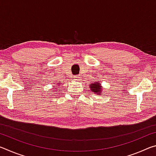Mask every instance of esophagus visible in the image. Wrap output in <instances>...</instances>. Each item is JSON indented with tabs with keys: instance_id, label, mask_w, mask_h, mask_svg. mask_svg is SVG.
<instances>
[{
	"instance_id": "esophagus-1",
	"label": "esophagus",
	"mask_w": 156,
	"mask_h": 156,
	"mask_svg": "<svg viewBox=\"0 0 156 156\" xmlns=\"http://www.w3.org/2000/svg\"><path fill=\"white\" fill-rule=\"evenodd\" d=\"M80 77H79L78 76H74V77H73V80H80Z\"/></svg>"
}]
</instances>
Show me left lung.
<instances>
[{"instance_id":"left-lung-1","label":"left lung","mask_w":156,"mask_h":156,"mask_svg":"<svg viewBox=\"0 0 156 156\" xmlns=\"http://www.w3.org/2000/svg\"><path fill=\"white\" fill-rule=\"evenodd\" d=\"M91 91L96 95H102V87L98 81H94L93 83L89 84Z\"/></svg>"}]
</instances>
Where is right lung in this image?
<instances>
[{
    "instance_id": "obj_1",
    "label": "right lung",
    "mask_w": 156,
    "mask_h": 156,
    "mask_svg": "<svg viewBox=\"0 0 156 156\" xmlns=\"http://www.w3.org/2000/svg\"><path fill=\"white\" fill-rule=\"evenodd\" d=\"M60 84H61V83H58L57 84H56V87H59ZM56 90H58V89H56Z\"/></svg>"
}]
</instances>
